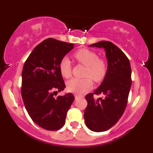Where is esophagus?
Returning a JSON list of instances; mask_svg holds the SVG:
<instances>
[{
	"label": "esophagus",
	"mask_w": 153,
	"mask_h": 153,
	"mask_svg": "<svg viewBox=\"0 0 153 153\" xmlns=\"http://www.w3.org/2000/svg\"><path fill=\"white\" fill-rule=\"evenodd\" d=\"M80 96H78V95H75V100H78V99H80Z\"/></svg>",
	"instance_id": "esophagus-1"
}]
</instances>
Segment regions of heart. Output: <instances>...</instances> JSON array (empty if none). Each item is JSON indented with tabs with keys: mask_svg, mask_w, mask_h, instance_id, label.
I'll list each match as a JSON object with an SVG mask.
<instances>
[{
	"mask_svg": "<svg viewBox=\"0 0 153 153\" xmlns=\"http://www.w3.org/2000/svg\"><path fill=\"white\" fill-rule=\"evenodd\" d=\"M74 57L79 62L86 66L84 76L87 78L79 79L73 78L67 83L68 90L75 94H82L90 90L93 85L91 78L95 82H101L106 76L108 65L106 61L99 58V55L94 51L88 49H81L74 54ZM59 71L64 78L71 76V63L68 57H64L59 62Z\"/></svg>",
	"mask_w": 153,
	"mask_h": 153,
	"instance_id": "1",
	"label": "heart"
}]
</instances>
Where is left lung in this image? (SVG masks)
Here are the masks:
<instances>
[{"label": "left lung", "mask_w": 153, "mask_h": 153, "mask_svg": "<svg viewBox=\"0 0 153 153\" xmlns=\"http://www.w3.org/2000/svg\"><path fill=\"white\" fill-rule=\"evenodd\" d=\"M89 46L104 49L108 62L103 82L94 94L85 96V124L91 130L99 132L115 125L124 114L131 85V70L129 59L114 44L101 41ZM94 94H102L104 97L96 100Z\"/></svg>", "instance_id": "1"}]
</instances>
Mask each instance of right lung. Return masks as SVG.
<instances>
[{
    "mask_svg": "<svg viewBox=\"0 0 153 153\" xmlns=\"http://www.w3.org/2000/svg\"><path fill=\"white\" fill-rule=\"evenodd\" d=\"M74 47L50 38L33 50L22 71V96L33 122L47 130L61 129L75 97L69 93L54 97L65 88L59 62Z\"/></svg>",
    "mask_w": 153,
    "mask_h": 153,
    "instance_id": "obj_1",
    "label": "right lung"
}]
</instances>
